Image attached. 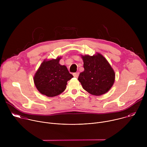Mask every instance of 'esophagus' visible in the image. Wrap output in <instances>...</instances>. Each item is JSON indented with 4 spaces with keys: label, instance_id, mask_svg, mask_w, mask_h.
I'll list each match as a JSON object with an SVG mask.
<instances>
[{
    "label": "esophagus",
    "instance_id": "esophagus-1",
    "mask_svg": "<svg viewBox=\"0 0 147 147\" xmlns=\"http://www.w3.org/2000/svg\"><path fill=\"white\" fill-rule=\"evenodd\" d=\"M73 76H74V77L77 78V77H78V76H79V73H78V72L74 73H73Z\"/></svg>",
    "mask_w": 147,
    "mask_h": 147
}]
</instances>
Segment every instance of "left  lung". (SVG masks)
Instances as JSON below:
<instances>
[{
	"label": "left lung",
	"mask_w": 147,
	"mask_h": 147,
	"mask_svg": "<svg viewBox=\"0 0 147 147\" xmlns=\"http://www.w3.org/2000/svg\"><path fill=\"white\" fill-rule=\"evenodd\" d=\"M84 71L78 78L84 90L91 95L99 96L106 94L113 86L115 73L108 61L102 55H81Z\"/></svg>",
	"instance_id": "obj_1"
}]
</instances>
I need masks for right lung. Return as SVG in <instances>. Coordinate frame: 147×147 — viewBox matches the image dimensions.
Returning a JSON list of instances; mask_svg holds the SVG:
<instances>
[{"mask_svg":"<svg viewBox=\"0 0 147 147\" xmlns=\"http://www.w3.org/2000/svg\"><path fill=\"white\" fill-rule=\"evenodd\" d=\"M61 58L44 60L36 71L34 82L41 94L48 97L60 94L66 90L67 81L73 77L66 66L59 63Z\"/></svg>","mask_w":147,"mask_h":147,"instance_id":"1","label":"right lung"}]
</instances>
